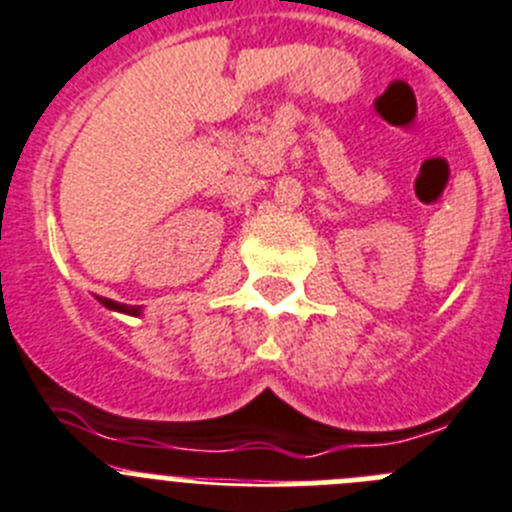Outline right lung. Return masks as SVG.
Listing matches in <instances>:
<instances>
[{
	"label": "right lung",
	"instance_id": "1",
	"mask_svg": "<svg viewBox=\"0 0 512 512\" xmlns=\"http://www.w3.org/2000/svg\"><path fill=\"white\" fill-rule=\"evenodd\" d=\"M99 301H101V306H107V308H112V311H119V313H130V316H140L142 313L140 306H124V303L112 301V298H99Z\"/></svg>",
	"mask_w": 512,
	"mask_h": 512
}]
</instances>
